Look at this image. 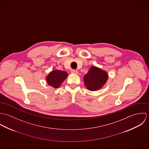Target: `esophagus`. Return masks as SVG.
<instances>
[{"instance_id":"1","label":"esophagus","mask_w":149,"mask_h":149,"mask_svg":"<svg viewBox=\"0 0 149 149\" xmlns=\"http://www.w3.org/2000/svg\"><path fill=\"white\" fill-rule=\"evenodd\" d=\"M71 73L72 74H78V72L76 70H71Z\"/></svg>"}]
</instances>
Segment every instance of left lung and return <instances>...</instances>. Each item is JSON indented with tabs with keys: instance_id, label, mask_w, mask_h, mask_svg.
I'll list each match as a JSON object with an SVG mask.
<instances>
[{
	"instance_id": "obj_1",
	"label": "left lung",
	"mask_w": 149,
	"mask_h": 149,
	"mask_svg": "<svg viewBox=\"0 0 149 149\" xmlns=\"http://www.w3.org/2000/svg\"><path fill=\"white\" fill-rule=\"evenodd\" d=\"M108 79V75L106 71L93 66L84 76V81L88 90L96 91L104 86Z\"/></svg>"
}]
</instances>
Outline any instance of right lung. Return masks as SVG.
Wrapping results in <instances>:
<instances>
[{"label":"right lung","mask_w":149,"mask_h":149,"mask_svg":"<svg viewBox=\"0 0 149 149\" xmlns=\"http://www.w3.org/2000/svg\"><path fill=\"white\" fill-rule=\"evenodd\" d=\"M68 76V74L65 71L54 70L49 73L46 80L48 85L54 88H58Z\"/></svg>","instance_id":"add662e5"}]
</instances>
